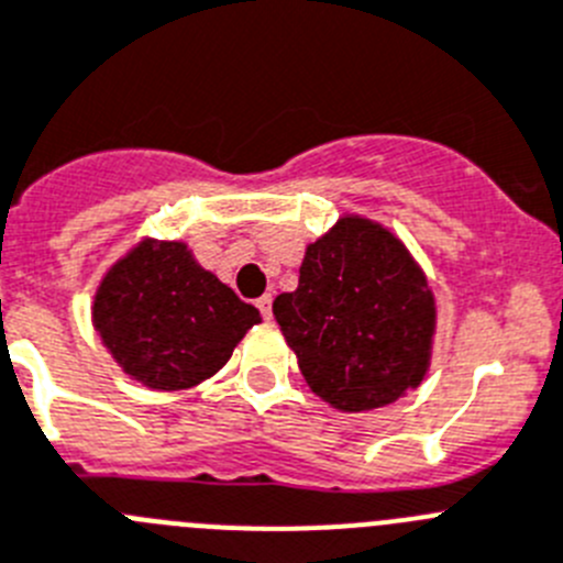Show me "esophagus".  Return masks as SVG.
I'll return each instance as SVG.
<instances>
[{
    "label": "esophagus",
    "mask_w": 563,
    "mask_h": 563,
    "mask_svg": "<svg viewBox=\"0 0 563 563\" xmlns=\"http://www.w3.org/2000/svg\"><path fill=\"white\" fill-rule=\"evenodd\" d=\"M255 306H257V311L263 313V319H269L272 317V294H263V297H257Z\"/></svg>",
    "instance_id": "1"
}]
</instances>
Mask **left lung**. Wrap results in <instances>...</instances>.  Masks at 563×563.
<instances>
[{
  "label": "left lung",
  "mask_w": 563,
  "mask_h": 563,
  "mask_svg": "<svg viewBox=\"0 0 563 563\" xmlns=\"http://www.w3.org/2000/svg\"><path fill=\"white\" fill-rule=\"evenodd\" d=\"M308 387L344 412L387 407L429 367L434 297L393 232L351 216L306 250L272 306Z\"/></svg>",
  "instance_id": "8db88e82"
}]
</instances>
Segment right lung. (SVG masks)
<instances>
[{
  "mask_svg": "<svg viewBox=\"0 0 563 563\" xmlns=\"http://www.w3.org/2000/svg\"><path fill=\"white\" fill-rule=\"evenodd\" d=\"M92 317L120 367L151 389H187L216 376L261 322L255 306L238 300L176 241H143L114 263Z\"/></svg>",
  "mask_w": 563,
  "mask_h": 563,
  "instance_id": "obj_1",
  "label": "right lung"
}]
</instances>
